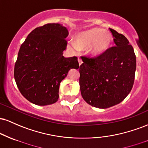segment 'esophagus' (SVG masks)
Wrapping results in <instances>:
<instances>
[{"label": "esophagus", "instance_id": "34e87169", "mask_svg": "<svg viewBox=\"0 0 148 148\" xmlns=\"http://www.w3.org/2000/svg\"><path fill=\"white\" fill-rule=\"evenodd\" d=\"M78 61H79V65H81V64L83 63V61H82V60H81V58H79V59H78Z\"/></svg>", "mask_w": 148, "mask_h": 148}]
</instances>
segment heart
Masks as SVG:
<instances>
[{
	"mask_svg": "<svg viewBox=\"0 0 148 148\" xmlns=\"http://www.w3.org/2000/svg\"><path fill=\"white\" fill-rule=\"evenodd\" d=\"M111 35L101 28H90L75 35L76 48L80 50L89 48L90 53L93 56L104 53L111 47Z\"/></svg>",
	"mask_w": 148,
	"mask_h": 148,
	"instance_id": "obj_1",
	"label": "heart"
}]
</instances>
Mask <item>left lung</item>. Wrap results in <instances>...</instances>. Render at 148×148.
Segmentation results:
<instances>
[{
    "mask_svg": "<svg viewBox=\"0 0 148 148\" xmlns=\"http://www.w3.org/2000/svg\"><path fill=\"white\" fill-rule=\"evenodd\" d=\"M115 46L96 57L81 56V96L88 104L107 108L120 103L133 87L136 59L132 46L123 34L109 28Z\"/></svg>",
    "mask_w": 148,
    "mask_h": 148,
    "instance_id": "1",
    "label": "left lung"
}]
</instances>
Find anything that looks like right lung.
<instances>
[{
	"label": "right lung",
	"instance_id": "1",
	"mask_svg": "<svg viewBox=\"0 0 148 148\" xmlns=\"http://www.w3.org/2000/svg\"><path fill=\"white\" fill-rule=\"evenodd\" d=\"M68 34L59 23H47L34 29L20 47L14 79L22 95L34 104L56 102L60 82L69 69L79 67L77 57L62 56Z\"/></svg>",
	"mask_w": 148,
	"mask_h": 148
}]
</instances>
